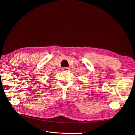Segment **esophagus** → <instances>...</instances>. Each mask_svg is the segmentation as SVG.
Instances as JSON below:
<instances>
[{
  "label": "esophagus",
  "instance_id": "obj_1",
  "mask_svg": "<svg viewBox=\"0 0 135 135\" xmlns=\"http://www.w3.org/2000/svg\"><path fill=\"white\" fill-rule=\"evenodd\" d=\"M69 70V68H66V67H65L62 68V70L64 71H68Z\"/></svg>",
  "mask_w": 135,
  "mask_h": 135
}]
</instances>
